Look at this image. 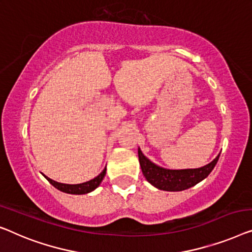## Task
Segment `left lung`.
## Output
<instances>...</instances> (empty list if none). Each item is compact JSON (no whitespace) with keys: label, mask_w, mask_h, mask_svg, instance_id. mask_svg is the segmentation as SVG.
I'll use <instances>...</instances> for the list:
<instances>
[{"label":"left lung","mask_w":252,"mask_h":252,"mask_svg":"<svg viewBox=\"0 0 252 252\" xmlns=\"http://www.w3.org/2000/svg\"><path fill=\"white\" fill-rule=\"evenodd\" d=\"M138 158L141 166V171L148 183L158 189L168 190V192H179L189 189L201 180L207 178L209 173L212 171L217 164L219 155L209 164L197 169H183V170H170L161 168L153 163L141 153L138 148Z\"/></svg>","instance_id":"left-lung-1"}]
</instances>
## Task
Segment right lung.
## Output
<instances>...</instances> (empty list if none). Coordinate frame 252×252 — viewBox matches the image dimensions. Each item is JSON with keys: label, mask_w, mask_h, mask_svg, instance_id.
<instances>
[{"label": "right lung", "mask_w": 252, "mask_h": 252, "mask_svg": "<svg viewBox=\"0 0 252 252\" xmlns=\"http://www.w3.org/2000/svg\"><path fill=\"white\" fill-rule=\"evenodd\" d=\"M106 175V168L102 170V171L99 173V175L95 177V178L89 180V182L82 183V184H76V185H69V184H62L58 182H55L50 178H48L47 176H44L45 178L48 179V182L51 184L52 186H55L57 189L62 190L63 193H68V194H87L90 193L92 190L97 189V187L100 185V183L104 179V177Z\"/></svg>", "instance_id": "add662e5"}]
</instances>
